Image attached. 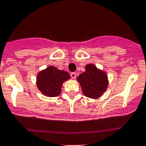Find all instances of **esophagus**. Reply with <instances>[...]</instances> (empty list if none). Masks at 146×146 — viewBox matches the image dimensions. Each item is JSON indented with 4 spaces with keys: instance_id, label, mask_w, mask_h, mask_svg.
Here are the masks:
<instances>
[{
    "instance_id": "1",
    "label": "esophagus",
    "mask_w": 146,
    "mask_h": 146,
    "mask_svg": "<svg viewBox=\"0 0 146 146\" xmlns=\"http://www.w3.org/2000/svg\"><path fill=\"white\" fill-rule=\"evenodd\" d=\"M70 75H71V77H72V78L74 79L75 78H76L77 74H76V73H75V72H72V73L70 74Z\"/></svg>"
}]
</instances>
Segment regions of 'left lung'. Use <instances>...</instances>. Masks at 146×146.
I'll return each instance as SVG.
<instances>
[{
	"mask_svg": "<svg viewBox=\"0 0 146 146\" xmlns=\"http://www.w3.org/2000/svg\"><path fill=\"white\" fill-rule=\"evenodd\" d=\"M77 80L80 83L84 94L90 98L100 97L108 87L106 73L91 64L86 66V71L80 74Z\"/></svg>",
	"mask_w": 146,
	"mask_h": 146,
	"instance_id": "1",
	"label": "left lung"
}]
</instances>
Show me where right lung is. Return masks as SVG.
<instances>
[{
	"mask_svg": "<svg viewBox=\"0 0 146 146\" xmlns=\"http://www.w3.org/2000/svg\"><path fill=\"white\" fill-rule=\"evenodd\" d=\"M69 78L68 72L57 69L54 66H49L38 74L37 85L43 94L53 97L59 95L62 83Z\"/></svg>",
	"mask_w": 146,
	"mask_h": 146,
	"instance_id": "obj_1",
	"label": "right lung"
}]
</instances>
